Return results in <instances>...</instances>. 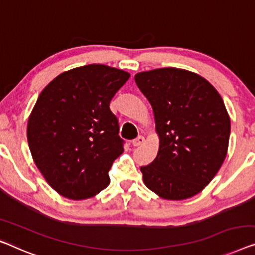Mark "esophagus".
<instances>
[{"label":"esophagus","instance_id":"34e87169","mask_svg":"<svg viewBox=\"0 0 255 255\" xmlns=\"http://www.w3.org/2000/svg\"><path fill=\"white\" fill-rule=\"evenodd\" d=\"M145 141V138H143L142 135H139V136H136V138L133 140V141H132V145L133 146H140L141 145V143Z\"/></svg>","mask_w":255,"mask_h":255}]
</instances>
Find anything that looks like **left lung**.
Returning a JSON list of instances; mask_svg holds the SVG:
<instances>
[{
    "mask_svg": "<svg viewBox=\"0 0 255 255\" xmlns=\"http://www.w3.org/2000/svg\"><path fill=\"white\" fill-rule=\"evenodd\" d=\"M136 86L153 108L157 156L140 168L145 185L167 200H184L210 183L227 156L230 117L212 84L177 68L139 72Z\"/></svg>",
    "mask_w": 255,
    "mask_h": 255,
    "instance_id": "obj_1",
    "label": "left lung"
}]
</instances>
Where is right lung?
I'll use <instances>...</instances> for the list:
<instances>
[{
	"instance_id": "1",
	"label": "right lung",
	"mask_w": 255,
	"mask_h": 255,
	"mask_svg": "<svg viewBox=\"0 0 255 255\" xmlns=\"http://www.w3.org/2000/svg\"><path fill=\"white\" fill-rule=\"evenodd\" d=\"M128 78L123 70L88 64L61 73L40 93L27 141L33 161L57 193L83 200L109 185L108 171L124 152L109 105Z\"/></svg>"
}]
</instances>
